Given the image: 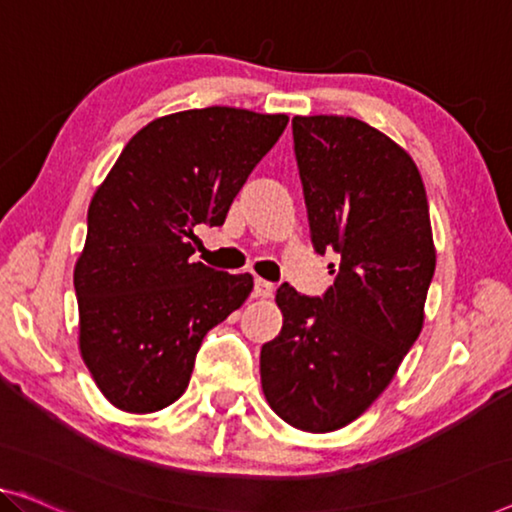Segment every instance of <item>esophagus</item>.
Segmentation results:
<instances>
[{
  "label": "esophagus",
  "instance_id": "34e87169",
  "mask_svg": "<svg viewBox=\"0 0 512 512\" xmlns=\"http://www.w3.org/2000/svg\"><path fill=\"white\" fill-rule=\"evenodd\" d=\"M253 294L257 296V299H269V296L273 294V282L257 278V280H255V292H253Z\"/></svg>",
  "mask_w": 512,
  "mask_h": 512
}]
</instances>
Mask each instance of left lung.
<instances>
[{
	"instance_id": "1",
	"label": "left lung",
	"mask_w": 512,
	"mask_h": 512,
	"mask_svg": "<svg viewBox=\"0 0 512 512\" xmlns=\"http://www.w3.org/2000/svg\"><path fill=\"white\" fill-rule=\"evenodd\" d=\"M317 253H340L324 299L278 287L282 331L259 354L262 391L282 421L333 432L375 402L423 329L437 264L421 172L398 142L354 117H294Z\"/></svg>"
}]
</instances>
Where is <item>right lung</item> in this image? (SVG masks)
Returning a JSON list of instances; mask_svg holds the SVG:
<instances>
[{
    "label": "right lung",
    "mask_w": 512,
    "mask_h": 512,
    "mask_svg": "<svg viewBox=\"0 0 512 512\" xmlns=\"http://www.w3.org/2000/svg\"><path fill=\"white\" fill-rule=\"evenodd\" d=\"M287 114L213 105L149 121L96 188L75 262L80 356L105 400L154 414L188 388L209 329L239 310L253 276L190 262L197 225L225 223Z\"/></svg>",
    "instance_id": "right-lung-1"
}]
</instances>
